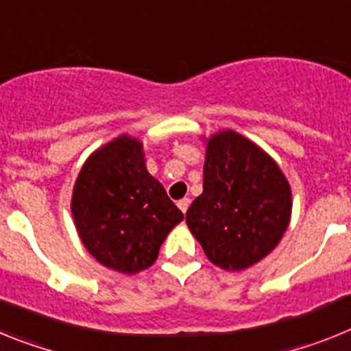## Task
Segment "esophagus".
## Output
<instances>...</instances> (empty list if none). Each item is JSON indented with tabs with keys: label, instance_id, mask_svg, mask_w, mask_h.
I'll use <instances>...</instances> for the list:
<instances>
[{
	"label": "esophagus",
	"instance_id": "34e87169",
	"mask_svg": "<svg viewBox=\"0 0 351 351\" xmlns=\"http://www.w3.org/2000/svg\"><path fill=\"white\" fill-rule=\"evenodd\" d=\"M178 207L182 210V214H184L186 210H188V207H190V198H181L178 202Z\"/></svg>",
	"mask_w": 351,
	"mask_h": 351
}]
</instances>
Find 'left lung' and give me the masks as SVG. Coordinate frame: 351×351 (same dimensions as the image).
<instances>
[{"mask_svg": "<svg viewBox=\"0 0 351 351\" xmlns=\"http://www.w3.org/2000/svg\"><path fill=\"white\" fill-rule=\"evenodd\" d=\"M291 190L274 160L234 130L207 141L204 191L186 223L207 258L244 271L267 256L287 232Z\"/></svg>", "mask_w": 351, "mask_h": 351, "instance_id": "obj_1", "label": "left lung"}]
</instances>
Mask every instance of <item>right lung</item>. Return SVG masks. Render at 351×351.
I'll return each mask as SVG.
<instances>
[{
  "instance_id": "1",
  "label": "right lung",
  "mask_w": 351,
  "mask_h": 351,
  "mask_svg": "<svg viewBox=\"0 0 351 351\" xmlns=\"http://www.w3.org/2000/svg\"><path fill=\"white\" fill-rule=\"evenodd\" d=\"M71 214L86 250L123 274L151 267L182 213L147 172L142 142L121 135L96 149L80 169Z\"/></svg>"
}]
</instances>
